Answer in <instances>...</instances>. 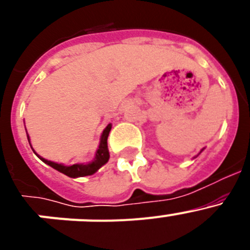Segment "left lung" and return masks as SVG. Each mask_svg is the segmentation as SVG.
I'll return each instance as SVG.
<instances>
[{
	"label": "left lung",
	"instance_id": "1",
	"mask_svg": "<svg viewBox=\"0 0 250 250\" xmlns=\"http://www.w3.org/2000/svg\"><path fill=\"white\" fill-rule=\"evenodd\" d=\"M203 150H204V149H202V150H200V152H202V151H203ZM200 152H199V154H200ZM199 154H198V155H199ZM198 155H196V156H198ZM196 156H195V158H196Z\"/></svg>",
	"mask_w": 250,
	"mask_h": 250
}]
</instances>
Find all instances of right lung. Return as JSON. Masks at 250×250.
Returning <instances> with one entry per match:
<instances>
[{
  "instance_id": "add662e5",
  "label": "right lung",
  "mask_w": 250,
  "mask_h": 250,
  "mask_svg": "<svg viewBox=\"0 0 250 250\" xmlns=\"http://www.w3.org/2000/svg\"><path fill=\"white\" fill-rule=\"evenodd\" d=\"M111 124H109L104 129L103 134H101V138H100V144H99L98 150L95 152V156L90 163H77V164L74 165H63V164H59V163H54V161L47 160V159H43L42 156H39L41 160L45 163V164L50 165L51 167H54L56 169L57 171L60 173L65 174V175L70 176V178H81V176H87V175H92L100 169L103 165H105L107 161H109L110 158V154H109V149H107V136H109V132L111 130ZM27 139H28V143H30V146H31V141H30V136L27 134ZM32 147V146H31ZM34 150V149H32Z\"/></svg>"
}]
</instances>
